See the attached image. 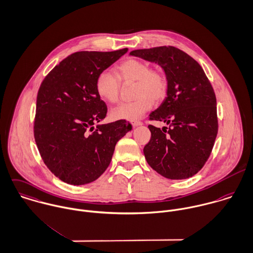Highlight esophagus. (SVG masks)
Wrapping results in <instances>:
<instances>
[{
    "mask_svg": "<svg viewBox=\"0 0 253 253\" xmlns=\"http://www.w3.org/2000/svg\"><path fill=\"white\" fill-rule=\"evenodd\" d=\"M129 123L133 126H141L142 125V123L140 122V121H129Z\"/></svg>",
    "mask_w": 253,
    "mask_h": 253,
    "instance_id": "1",
    "label": "esophagus"
}]
</instances>
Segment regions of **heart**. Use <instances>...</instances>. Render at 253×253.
Segmentation results:
<instances>
[{"mask_svg": "<svg viewBox=\"0 0 253 253\" xmlns=\"http://www.w3.org/2000/svg\"><path fill=\"white\" fill-rule=\"evenodd\" d=\"M116 77L108 72L101 73L96 80L99 97L111 104L120 99L121 84L134 83V101L123 103L111 111L114 120H137L153 106L154 101H162L168 91L166 76L151 70L148 63L138 59H127L115 69Z\"/></svg>", "mask_w": 253, "mask_h": 253, "instance_id": "b5f03b06", "label": "heart"}]
</instances>
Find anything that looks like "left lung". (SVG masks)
Instances as JSON below:
<instances>
[{
	"mask_svg": "<svg viewBox=\"0 0 253 253\" xmlns=\"http://www.w3.org/2000/svg\"><path fill=\"white\" fill-rule=\"evenodd\" d=\"M129 55L158 64L168 81L167 97L149 119L169 127L148 126L151 138L143 149L147 163L169 179L194 175L208 160L218 133L212 85L200 65L175 47L134 50Z\"/></svg>",
	"mask_w": 253,
	"mask_h": 253,
	"instance_id": "obj_1",
	"label": "left lung"
}]
</instances>
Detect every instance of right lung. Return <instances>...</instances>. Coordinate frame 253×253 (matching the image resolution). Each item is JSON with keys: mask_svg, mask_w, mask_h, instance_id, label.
<instances>
[{"mask_svg": "<svg viewBox=\"0 0 253 253\" xmlns=\"http://www.w3.org/2000/svg\"><path fill=\"white\" fill-rule=\"evenodd\" d=\"M127 52H77L63 60L40 85L34 138L48 169L61 180L82 185L109 167L117 142L131 130L120 120L106 125L107 106L96 91L98 76Z\"/></svg>", "mask_w": 253, "mask_h": 253, "instance_id": "add662e5", "label": "right lung"}]
</instances>
